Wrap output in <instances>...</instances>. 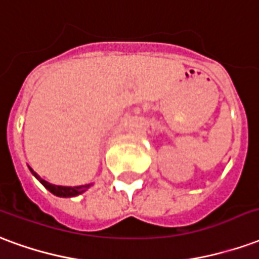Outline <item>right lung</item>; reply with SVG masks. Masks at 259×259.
<instances>
[{
	"mask_svg": "<svg viewBox=\"0 0 259 259\" xmlns=\"http://www.w3.org/2000/svg\"><path fill=\"white\" fill-rule=\"evenodd\" d=\"M29 169L31 171L35 178L38 179L41 184L44 185V188L50 190L51 193L55 194V196H58V197H74V196H78V194L84 193L87 190L90 189L91 186L94 184H87V185H80V186H59V185H54L50 184V182H47L45 179H42L39 177L38 174L34 172V169L31 167H29Z\"/></svg>",
	"mask_w": 259,
	"mask_h": 259,
	"instance_id": "add662e5",
	"label": "right lung"
}]
</instances>
